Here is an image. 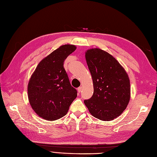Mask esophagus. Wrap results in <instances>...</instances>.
I'll return each mask as SVG.
<instances>
[{"label":"esophagus","mask_w":157,"mask_h":157,"mask_svg":"<svg viewBox=\"0 0 157 157\" xmlns=\"http://www.w3.org/2000/svg\"><path fill=\"white\" fill-rule=\"evenodd\" d=\"M82 87H79V88H78V89H77V91H78V93H80V92H81V91H82Z\"/></svg>","instance_id":"1"}]
</instances>
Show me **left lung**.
Returning a JSON list of instances; mask_svg holds the SVG:
<instances>
[{
  "label": "left lung",
  "mask_w": 157,
  "mask_h": 157,
  "mask_svg": "<svg viewBox=\"0 0 157 157\" xmlns=\"http://www.w3.org/2000/svg\"><path fill=\"white\" fill-rule=\"evenodd\" d=\"M91 74L94 93L84 103L95 118L110 121L119 117L130 99V82L128 75L119 62L100 48L85 52Z\"/></svg>",
  "instance_id": "left-lung-1"
}]
</instances>
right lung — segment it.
<instances>
[{"instance_id":"add662e5","label":"right lung","mask_w":157,"mask_h":157,"mask_svg":"<svg viewBox=\"0 0 157 157\" xmlns=\"http://www.w3.org/2000/svg\"><path fill=\"white\" fill-rule=\"evenodd\" d=\"M76 49L73 44L59 46L40 61L29 79V103L36 115L44 120L53 121L64 117L77 96L63 68L65 59Z\"/></svg>"}]
</instances>
